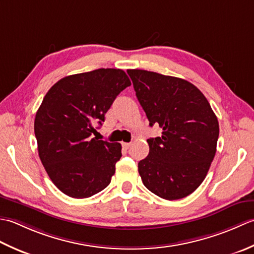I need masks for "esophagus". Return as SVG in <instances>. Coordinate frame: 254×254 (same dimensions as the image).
Listing matches in <instances>:
<instances>
[{
	"label": "esophagus",
	"mask_w": 254,
	"mask_h": 254,
	"mask_svg": "<svg viewBox=\"0 0 254 254\" xmlns=\"http://www.w3.org/2000/svg\"><path fill=\"white\" fill-rule=\"evenodd\" d=\"M122 144H123V147L125 148V149H129V148L131 147V142H123Z\"/></svg>",
	"instance_id": "34e87169"
}]
</instances>
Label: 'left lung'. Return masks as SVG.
I'll return each instance as SVG.
<instances>
[{
    "instance_id": "1",
    "label": "left lung",
    "mask_w": 254,
    "mask_h": 254,
    "mask_svg": "<svg viewBox=\"0 0 254 254\" xmlns=\"http://www.w3.org/2000/svg\"><path fill=\"white\" fill-rule=\"evenodd\" d=\"M149 120L163 129L148 139L149 154L138 163L143 185L159 197H186L203 182L213 162L219 124L207 98L180 77L127 70Z\"/></svg>"
}]
</instances>
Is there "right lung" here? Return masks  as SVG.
<instances>
[{"label": "right lung", "mask_w": 254, "mask_h": 254, "mask_svg": "<svg viewBox=\"0 0 254 254\" xmlns=\"http://www.w3.org/2000/svg\"><path fill=\"white\" fill-rule=\"evenodd\" d=\"M121 69H97L59 80L35 117L38 154L62 193L86 198L104 190L122 157V144L92 138L120 93L130 86Z\"/></svg>", "instance_id": "right-lung-1"}]
</instances>
